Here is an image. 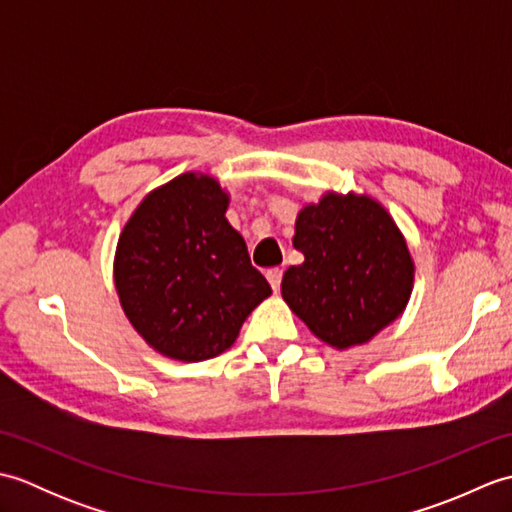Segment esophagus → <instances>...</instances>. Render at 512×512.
Returning a JSON list of instances; mask_svg holds the SVG:
<instances>
[{
  "label": "esophagus",
  "instance_id": "obj_1",
  "mask_svg": "<svg viewBox=\"0 0 512 512\" xmlns=\"http://www.w3.org/2000/svg\"><path fill=\"white\" fill-rule=\"evenodd\" d=\"M266 277L270 281V286H273V290L277 292L281 288V277H284V270H281V268H270L268 273H266Z\"/></svg>",
  "mask_w": 512,
  "mask_h": 512
}]
</instances>
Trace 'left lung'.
Returning a JSON list of instances; mask_svg holds the SVG:
<instances>
[{"label": "left lung", "instance_id": "obj_1", "mask_svg": "<svg viewBox=\"0 0 512 512\" xmlns=\"http://www.w3.org/2000/svg\"><path fill=\"white\" fill-rule=\"evenodd\" d=\"M281 295L314 336L361 345L405 310L413 284L409 248L389 213L367 195L328 193L297 215Z\"/></svg>", "mask_w": 512, "mask_h": 512}]
</instances>
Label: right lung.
Returning <instances> with one entry per match:
<instances>
[{"label": "right lung", "mask_w": 512, "mask_h": 512, "mask_svg": "<svg viewBox=\"0 0 512 512\" xmlns=\"http://www.w3.org/2000/svg\"><path fill=\"white\" fill-rule=\"evenodd\" d=\"M226 206L217 180L184 173L151 191L118 239L114 281L127 319L178 361L228 350L273 292L224 217Z\"/></svg>", "instance_id": "1"}]
</instances>
